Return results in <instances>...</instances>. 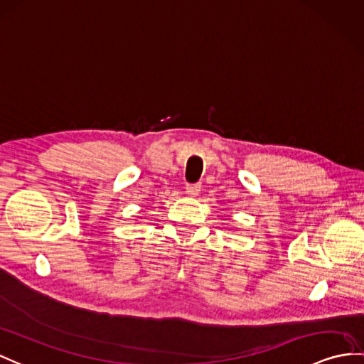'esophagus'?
<instances>
[{
    "instance_id": "1",
    "label": "esophagus",
    "mask_w": 364,
    "mask_h": 364,
    "mask_svg": "<svg viewBox=\"0 0 364 364\" xmlns=\"http://www.w3.org/2000/svg\"><path fill=\"white\" fill-rule=\"evenodd\" d=\"M185 190H187L190 196H198V194L200 193V183H187Z\"/></svg>"
}]
</instances>
